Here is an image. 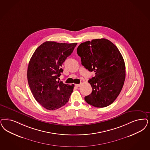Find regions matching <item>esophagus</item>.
<instances>
[{
	"label": "esophagus",
	"mask_w": 150,
	"mask_h": 150,
	"mask_svg": "<svg viewBox=\"0 0 150 150\" xmlns=\"http://www.w3.org/2000/svg\"><path fill=\"white\" fill-rule=\"evenodd\" d=\"M80 85H81V83H80V84H75V86L77 87V88L79 87Z\"/></svg>",
	"instance_id": "34e87169"
}]
</instances>
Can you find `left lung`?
I'll list each match as a JSON object with an SVG mask.
<instances>
[{
	"label": "left lung",
	"instance_id": "1",
	"mask_svg": "<svg viewBox=\"0 0 150 150\" xmlns=\"http://www.w3.org/2000/svg\"><path fill=\"white\" fill-rule=\"evenodd\" d=\"M81 64L95 76L88 81L92 93L85 97L87 103L104 108L114 102L125 80V64L118 48L106 39H93L80 44L77 49Z\"/></svg>",
	"mask_w": 150,
	"mask_h": 150
}]
</instances>
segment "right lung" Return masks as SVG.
<instances>
[{
	"instance_id": "obj_1",
	"label": "right lung",
	"mask_w": 150,
	"mask_h": 150,
	"mask_svg": "<svg viewBox=\"0 0 150 150\" xmlns=\"http://www.w3.org/2000/svg\"><path fill=\"white\" fill-rule=\"evenodd\" d=\"M77 43L46 41L36 49L29 62L28 81L34 98L44 108L55 110L67 103L74 85L57 81L63 62Z\"/></svg>"
}]
</instances>
